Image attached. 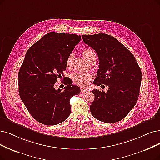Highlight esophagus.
Returning a JSON list of instances; mask_svg holds the SVG:
<instances>
[{"mask_svg":"<svg viewBox=\"0 0 160 160\" xmlns=\"http://www.w3.org/2000/svg\"><path fill=\"white\" fill-rule=\"evenodd\" d=\"M87 91H88V90H87V88H83V87H81V92H86Z\"/></svg>","mask_w":160,"mask_h":160,"instance_id":"obj_1","label":"esophagus"}]
</instances>
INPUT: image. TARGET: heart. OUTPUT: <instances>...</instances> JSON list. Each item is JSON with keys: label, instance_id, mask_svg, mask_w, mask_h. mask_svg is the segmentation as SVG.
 I'll return each instance as SVG.
<instances>
[{"label": "heart", "instance_id": "heart-1", "mask_svg": "<svg viewBox=\"0 0 160 160\" xmlns=\"http://www.w3.org/2000/svg\"><path fill=\"white\" fill-rule=\"evenodd\" d=\"M82 54L86 58L87 61H90L94 57H97V54L91 48H86L82 51ZM73 58V54H71L68 58L66 65L68 67H69L71 65L72 60ZM71 78L74 83L80 85V86H85L87 85L89 81L92 78V75L85 73L81 72H75L71 75Z\"/></svg>", "mask_w": 160, "mask_h": 160}]
</instances>
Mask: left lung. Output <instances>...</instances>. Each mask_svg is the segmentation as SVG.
I'll return each mask as SVG.
<instances>
[{
	"label": "left lung",
	"mask_w": 160,
	"mask_h": 160,
	"mask_svg": "<svg viewBox=\"0 0 160 160\" xmlns=\"http://www.w3.org/2000/svg\"><path fill=\"white\" fill-rule=\"evenodd\" d=\"M85 44L97 52L99 69L93 83L110 87L108 92L94 89L90 106L94 118L112 123L123 119L135 106L142 80L141 70L129 50L105 33L84 35Z\"/></svg>",
	"instance_id": "8db88e82"
}]
</instances>
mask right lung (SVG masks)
Here are the masks:
<instances>
[{
	"label": "right lung",
	"instance_id": "1",
	"mask_svg": "<svg viewBox=\"0 0 160 160\" xmlns=\"http://www.w3.org/2000/svg\"><path fill=\"white\" fill-rule=\"evenodd\" d=\"M81 39L75 34L48 33L27 51L18 72L19 94L29 113L46 125L64 121L71 113L69 100L80 93L79 87L66 79L63 91L55 89L66 69L68 56Z\"/></svg>",
	"mask_w": 160,
	"mask_h": 160
}]
</instances>
